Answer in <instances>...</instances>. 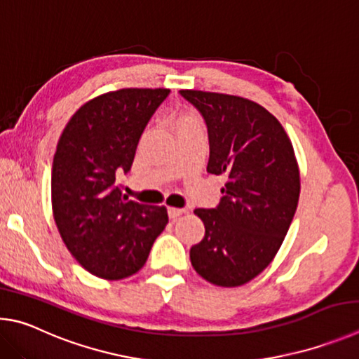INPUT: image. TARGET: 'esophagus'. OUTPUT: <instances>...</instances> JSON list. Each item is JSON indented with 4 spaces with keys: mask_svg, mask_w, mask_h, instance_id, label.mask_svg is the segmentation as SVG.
<instances>
[{
    "mask_svg": "<svg viewBox=\"0 0 359 359\" xmlns=\"http://www.w3.org/2000/svg\"><path fill=\"white\" fill-rule=\"evenodd\" d=\"M186 210H181V208H168V217L175 221V219H178L181 215H184Z\"/></svg>",
    "mask_w": 359,
    "mask_h": 359,
    "instance_id": "1",
    "label": "esophagus"
}]
</instances>
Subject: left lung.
Wrapping results in <instances>:
<instances>
[{
	"label": "left lung",
	"mask_w": 359,
	"mask_h": 359,
	"mask_svg": "<svg viewBox=\"0 0 359 359\" xmlns=\"http://www.w3.org/2000/svg\"><path fill=\"white\" fill-rule=\"evenodd\" d=\"M208 126V173L224 175L215 210L197 208L205 236L191 263L205 280L240 287L278 254L297 211L301 181L290 137L279 119L254 100L233 94L181 90Z\"/></svg>",
	"instance_id": "8db88e82"
}]
</instances>
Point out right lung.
Listing matches in <instances>:
<instances>
[{"label":"right lung","mask_w":359,"mask_h":359,"mask_svg":"<svg viewBox=\"0 0 359 359\" xmlns=\"http://www.w3.org/2000/svg\"><path fill=\"white\" fill-rule=\"evenodd\" d=\"M167 88H123L88 100L56 144L52 210L62 243L86 271L116 280L135 274L168 224L165 206L129 200L116 175L129 172L144 126Z\"/></svg>","instance_id":"right-lung-1"}]
</instances>
